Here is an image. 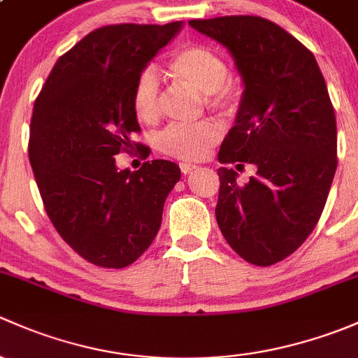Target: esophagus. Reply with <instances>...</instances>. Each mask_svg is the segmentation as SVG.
Wrapping results in <instances>:
<instances>
[{"label": "esophagus", "mask_w": 358, "mask_h": 358, "mask_svg": "<svg viewBox=\"0 0 358 358\" xmlns=\"http://www.w3.org/2000/svg\"><path fill=\"white\" fill-rule=\"evenodd\" d=\"M179 169L182 174H189V172H193L194 169H196V165L193 164H187V162H182V164H179Z\"/></svg>", "instance_id": "esophagus-1"}]
</instances>
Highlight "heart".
Instances as JSON below:
<instances>
[{"mask_svg": "<svg viewBox=\"0 0 358 358\" xmlns=\"http://www.w3.org/2000/svg\"><path fill=\"white\" fill-rule=\"evenodd\" d=\"M172 76L200 93L208 94L210 103L226 108L234 103V90L229 83L226 60L212 48L196 44L174 55L169 64ZM132 108L138 119L153 122L160 113V83L153 67H146L138 76L132 90ZM219 127L213 122L191 125L174 124L158 134V148L165 155L180 160H200L210 146L219 139Z\"/></svg>", "mask_w": 358, "mask_h": 358, "instance_id": "1", "label": "heart"}]
</instances>
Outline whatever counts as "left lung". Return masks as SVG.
Wrapping results in <instances>:
<instances>
[{
	"mask_svg": "<svg viewBox=\"0 0 358 358\" xmlns=\"http://www.w3.org/2000/svg\"><path fill=\"white\" fill-rule=\"evenodd\" d=\"M227 48L243 79L220 164H253L255 178L220 167L217 224L253 265L291 255L319 222L336 172V115L315 57L274 22L253 15L189 20Z\"/></svg>",
	"mask_w": 358,
	"mask_h": 358,
	"instance_id": "1",
	"label": "left lung"
}]
</instances>
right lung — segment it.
Wrapping results in <instances>:
<instances>
[{
    "instance_id": "obj_1",
    "label": "right lung",
    "mask_w": 358,
    "mask_h": 358,
    "mask_svg": "<svg viewBox=\"0 0 358 358\" xmlns=\"http://www.w3.org/2000/svg\"><path fill=\"white\" fill-rule=\"evenodd\" d=\"M182 22L99 27L58 58L34 103L29 160L55 229L83 259L122 268L152 245L174 162L119 171L115 155L138 146L132 90L143 69L178 36ZM145 157L150 148L143 146Z\"/></svg>"
}]
</instances>
